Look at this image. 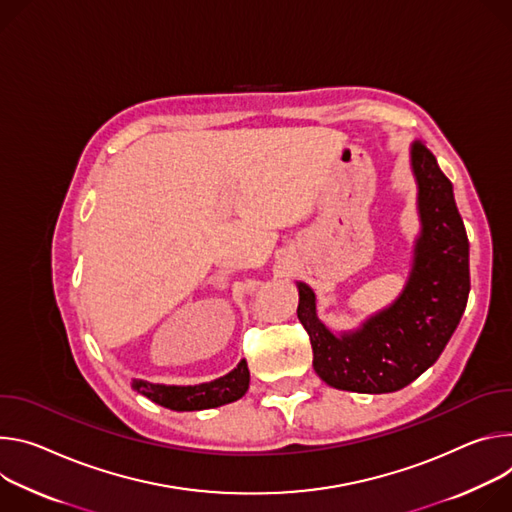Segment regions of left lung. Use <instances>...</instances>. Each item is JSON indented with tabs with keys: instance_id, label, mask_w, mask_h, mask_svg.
<instances>
[{
	"instance_id": "obj_1",
	"label": "left lung",
	"mask_w": 512,
	"mask_h": 512,
	"mask_svg": "<svg viewBox=\"0 0 512 512\" xmlns=\"http://www.w3.org/2000/svg\"><path fill=\"white\" fill-rule=\"evenodd\" d=\"M421 230L403 293L358 329L333 333L315 293L297 282V317L309 333L317 376L339 390H401L431 368L456 331L470 295V244L451 181L421 142L411 146Z\"/></svg>"
}]
</instances>
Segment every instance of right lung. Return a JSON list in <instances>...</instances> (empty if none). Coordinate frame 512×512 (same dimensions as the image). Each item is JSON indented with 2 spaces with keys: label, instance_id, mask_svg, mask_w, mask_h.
<instances>
[{
  "label": "right lung",
  "instance_id": "obj_1",
  "mask_svg": "<svg viewBox=\"0 0 512 512\" xmlns=\"http://www.w3.org/2000/svg\"><path fill=\"white\" fill-rule=\"evenodd\" d=\"M250 386V370L246 360H242L232 372L211 382H201L195 386H175L158 384L142 378L132 380V388L152 403L170 411H203L215 409L227 403H234L246 394Z\"/></svg>",
  "mask_w": 512,
  "mask_h": 512
}]
</instances>
